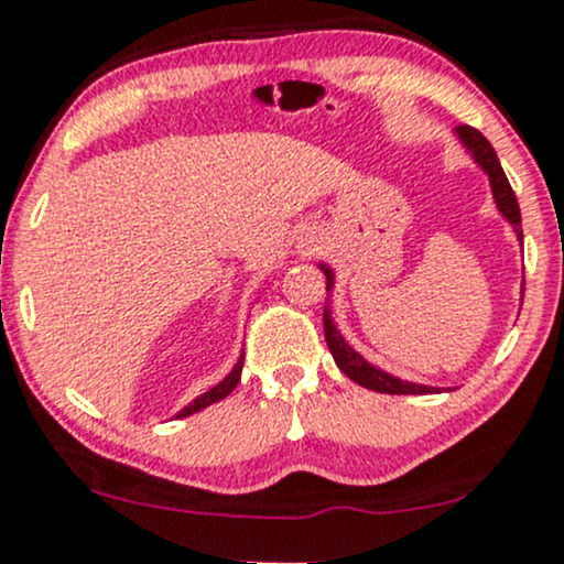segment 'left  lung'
Listing matches in <instances>:
<instances>
[{"label": "left lung", "instance_id": "1", "mask_svg": "<svg viewBox=\"0 0 564 564\" xmlns=\"http://www.w3.org/2000/svg\"><path fill=\"white\" fill-rule=\"evenodd\" d=\"M457 135H460L463 144L471 150L476 163L487 171V176H490V184H492V192H495V203H498L500 214L511 221L513 230H517L519 238H522V214H519L517 195H513L509 178H506L503 169H500V160H498V154H495L492 144L471 126H457ZM321 270H324V275H326V289H332V272L326 268H321ZM324 334H326V345H329L337 367L343 369V372L348 375L352 382H358V386L369 388V391H377V393H395V395H423V393L436 391V388L414 386V382L399 380V377H391L388 372H382V369H375L372 364L364 361V358L358 356V352L352 350L343 337H339L337 326H334L329 318V311H324Z\"/></svg>", "mask_w": 564, "mask_h": 564}]
</instances>
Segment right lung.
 <instances>
[{
  "mask_svg": "<svg viewBox=\"0 0 564 564\" xmlns=\"http://www.w3.org/2000/svg\"><path fill=\"white\" fill-rule=\"evenodd\" d=\"M240 369H243V356H240V361L235 364L232 372L227 375L225 380L219 382V386H214L212 391H206L203 395H197V399L192 401L189 406H184V410L178 412V417H187V414H195V412L206 410V406H212V404H216V401L225 399V395H230V393H232V388L238 386V382H240Z\"/></svg>",
  "mask_w": 564,
  "mask_h": 564,
  "instance_id": "obj_1",
  "label": "right lung"
}]
</instances>
